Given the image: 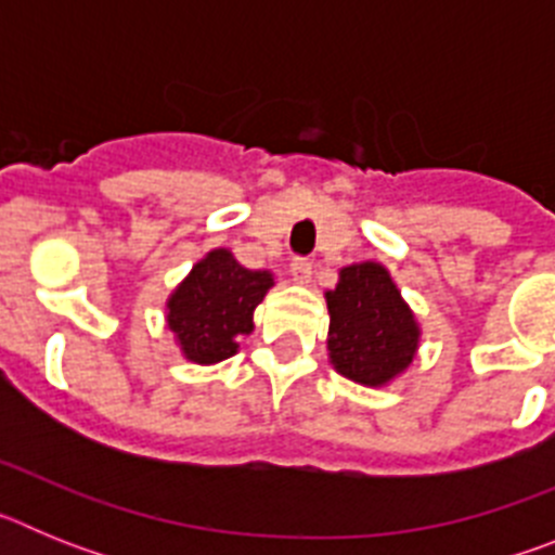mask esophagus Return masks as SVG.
<instances>
[{"instance_id": "esophagus-1", "label": "esophagus", "mask_w": 555, "mask_h": 555, "mask_svg": "<svg viewBox=\"0 0 555 555\" xmlns=\"http://www.w3.org/2000/svg\"><path fill=\"white\" fill-rule=\"evenodd\" d=\"M288 272H292V278L297 283H308L313 274V263L308 261V258H294V261L288 263Z\"/></svg>"}]
</instances>
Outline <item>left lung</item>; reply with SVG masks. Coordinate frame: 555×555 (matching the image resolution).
<instances>
[{
	"label": "left lung",
	"instance_id": "8db88e82",
	"mask_svg": "<svg viewBox=\"0 0 555 555\" xmlns=\"http://www.w3.org/2000/svg\"><path fill=\"white\" fill-rule=\"evenodd\" d=\"M327 297V350L338 372L356 384L384 386L414 358L420 331L389 272L380 263L341 269Z\"/></svg>",
	"mask_w": 555,
	"mask_h": 555
}]
</instances>
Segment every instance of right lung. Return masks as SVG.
<instances>
[{"mask_svg": "<svg viewBox=\"0 0 555 555\" xmlns=\"http://www.w3.org/2000/svg\"><path fill=\"white\" fill-rule=\"evenodd\" d=\"M272 283V274L244 269L228 249L205 255L169 297L166 320L185 358L194 364H217L233 356L253 331L255 306Z\"/></svg>", "mask_w": 555, "mask_h": 555, "instance_id": "add662e5", "label": "right lung"}]
</instances>
